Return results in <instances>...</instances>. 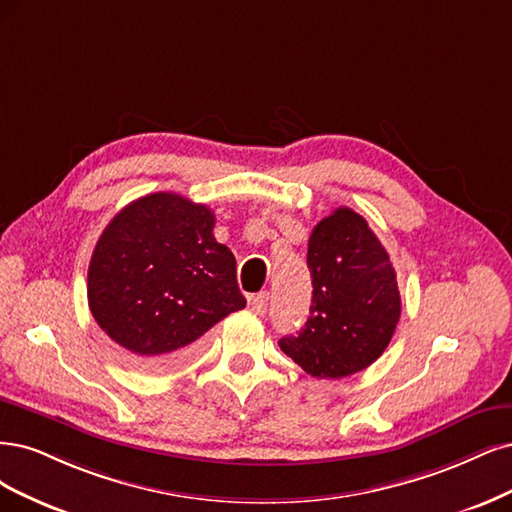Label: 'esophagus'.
I'll return each instance as SVG.
<instances>
[{
  "instance_id": "1",
  "label": "esophagus",
  "mask_w": 512,
  "mask_h": 512,
  "mask_svg": "<svg viewBox=\"0 0 512 512\" xmlns=\"http://www.w3.org/2000/svg\"><path fill=\"white\" fill-rule=\"evenodd\" d=\"M268 300H270V293H268V291H263V293L255 295L253 302H251V308H253L255 315H266V310H268Z\"/></svg>"
}]
</instances>
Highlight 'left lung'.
<instances>
[{"instance_id":"8db88e82","label":"left lung","mask_w":512,"mask_h":512,"mask_svg":"<svg viewBox=\"0 0 512 512\" xmlns=\"http://www.w3.org/2000/svg\"><path fill=\"white\" fill-rule=\"evenodd\" d=\"M306 261L312 276L310 317L278 346L317 378L366 370L387 349L402 312L385 246L361 214L338 208L312 229Z\"/></svg>"}]
</instances>
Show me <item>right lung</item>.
<instances>
[{
	"label": "right lung",
	"instance_id": "1",
	"mask_svg": "<svg viewBox=\"0 0 512 512\" xmlns=\"http://www.w3.org/2000/svg\"><path fill=\"white\" fill-rule=\"evenodd\" d=\"M214 212L159 191L127 204L95 244L91 315L134 364H187L212 325L246 306L236 257L212 236Z\"/></svg>",
	"mask_w": 512,
	"mask_h": 512
}]
</instances>
